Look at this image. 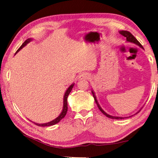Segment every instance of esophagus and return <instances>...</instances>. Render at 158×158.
<instances>
[{"label": "esophagus", "mask_w": 158, "mask_h": 158, "mask_svg": "<svg viewBox=\"0 0 158 158\" xmlns=\"http://www.w3.org/2000/svg\"><path fill=\"white\" fill-rule=\"evenodd\" d=\"M90 77V74H88L87 73H83L81 75H80L79 79L80 80H83V79H89Z\"/></svg>", "instance_id": "1"}]
</instances>
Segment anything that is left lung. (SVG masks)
I'll list each match as a JSON object with an SVG mask.
<instances>
[{
	"label": "left lung",
	"mask_w": 158,
	"mask_h": 158,
	"mask_svg": "<svg viewBox=\"0 0 158 158\" xmlns=\"http://www.w3.org/2000/svg\"><path fill=\"white\" fill-rule=\"evenodd\" d=\"M119 34H122V36H124V37H126L127 42L134 43V44H137V45H138V46H139L140 47H142V44H140V43H139V42H138V40H137V39H136V38L135 37V36H134L132 35V34H131L129 31H119ZM92 94H93V96H94V100H95V101H96V103L97 106H98L99 110H100V111H101V112H102V113H103V114H104L105 116H106L107 117H109V118H113V119H122V118H125V117H119V116H111V115H109V114H108L106 113V112H105L104 111H103V110L102 109H101V107L100 106V105L98 104V101H97L96 96H95V94H94V90H92ZM140 110H141V109H140ZM140 110H139V111H137V113H136L135 114H137V113H139V112L140 111ZM132 116H133V115H132ZM129 116V117H131V116ZM127 118H128V117H127Z\"/></svg>",
	"instance_id": "8db88e82"
}]
</instances>
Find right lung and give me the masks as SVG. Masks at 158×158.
Here are the masks:
<instances>
[{
    "mask_svg": "<svg viewBox=\"0 0 158 158\" xmlns=\"http://www.w3.org/2000/svg\"><path fill=\"white\" fill-rule=\"evenodd\" d=\"M31 40H32V39H30V38H29V39H27V40H26L25 42L23 43V44L21 45V46L20 47H19V49L16 51V53L18 52L19 51H20L21 49H22L23 47H25L26 45H27V44H28V43H29L30 42H31ZM74 85H75L74 83L72 84V85H70V87H69V88H68V89H67L65 94H64V98H63V108H62V112H61V114H60V115L58 116L57 118H55V119L52 120V121H51V122H47V123H45V124H38V123L34 122V124H35L36 125H37V126H40V127H48V126H52V125H55V124H57V123L59 122L60 120H62V118H63L64 117V116H65L66 114H67V111H68V96H69V94H70V93L71 92V90H72V89H73V86H74Z\"/></svg>",
    "mask_w": 158,
    "mask_h": 158,
    "instance_id": "right-lung-1",
    "label": "right lung"
}]
</instances>
